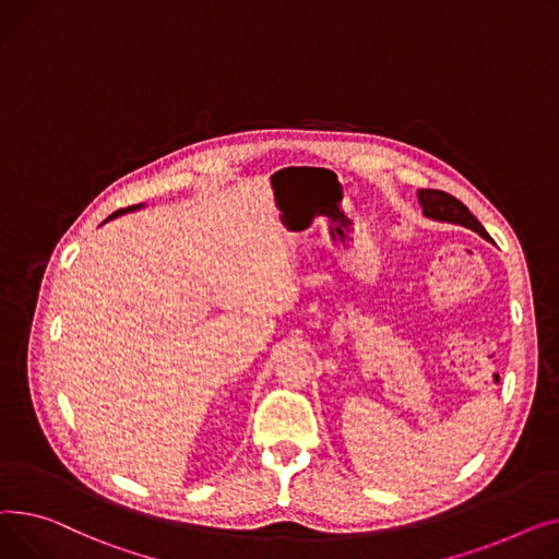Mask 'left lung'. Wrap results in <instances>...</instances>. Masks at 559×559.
<instances>
[{
	"label": "left lung",
	"mask_w": 559,
	"mask_h": 559,
	"mask_svg": "<svg viewBox=\"0 0 559 559\" xmlns=\"http://www.w3.org/2000/svg\"><path fill=\"white\" fill-rule=\"evenodd\" d=\"M417 199H419V205H421L426 218L463 225V227L474 229V233H478L483 239H489V235L485 233V227L478 223V218L461 201L453 199L451 193H444L438 189H419Z\"/></svg>",
	"instance_id": "8db88e82"
}]
</instances>
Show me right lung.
Returning a JSON list of instances; mask_svg holds the SVG:
<instances>
[{
	"mask_svg": "<svg viewBox=\"0 0 559 559\" xmlns=\"http://www.w3.org/2000/svg\"><path fill=\"white\" fill-rule=\"evenodd\" d=\"M140 207H142V205H133V207H126V210H117L115 214H110V216H108V221H110V218H117V216H121V214H126V212H133V210H140Z\"/></svg>",
	"mask_w": 559,
	"mask_h": 559,
	"instance_id": "right-lung-1",
	"label": "right lung"
}]
</instances>
